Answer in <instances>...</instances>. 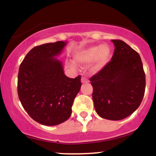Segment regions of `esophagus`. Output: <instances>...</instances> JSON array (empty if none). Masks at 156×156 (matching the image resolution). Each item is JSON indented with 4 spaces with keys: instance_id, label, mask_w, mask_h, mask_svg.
<instances>
[{
    "instance_id": "1",
    "label": "esophagus",
    "mask_w": 156,
    "mask_h": 156,
    "mask_svg": "<svg viewBox=\"0 0 156 156\" xmlns=\"http://www.w3.org/2000/svg\"><path fill=\"white\" fill-rule=\"evenodd\" d=\"M81 82L83 83H89V80L88 78H87L86 77H82L81 78Z\"/></svg>"
}]
</instances>
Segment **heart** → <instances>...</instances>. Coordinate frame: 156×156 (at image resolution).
Listing matches in <instances>:
<instances>
[{
  "instance_id": "obj_1",
  "label": "heart",
  "mask_w": 156,
  "mask_h": 156,
  "mask_svg": "<svg viewBox=\"0 0 156 156\" xmlns=\"http://www.w3.org/2000/svg\"><path fill=\"white\" fill-rule=\"evenodd\" d=\"M112 51L108 45L92 46L80 50L74 53V59L80 64H88L94 61L92 67L93 71L99 70L110 58ZM71 65H73L71 64Z\"/></svg>"
}]
</instances>
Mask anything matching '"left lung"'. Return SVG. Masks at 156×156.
<instances>
[{"label": "left lung", "mask_w": 156, "mask_h": 156, "mask_svg": "<svg viewBox=\"0 0 156 156\" xmlns=\"http://www.w3.org/2000/svg\"><path fill=\"white\" fill-rule=\"evenodd\" d=\"M112 41L115 46L112 60L89 80L98 115L120 120L140 105L145 91V73L136 51L119 39Z\"/></svg>", "instance_id": "left-lung-1"}]
</instances>
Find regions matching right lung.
<instances>
[{
    "mask_svg": "<svg viewBox=\"0 0 156 156\" xmlns=\"http://www.w3.org/2000/svg\"><path fill=\"white\" fill-rule=\"evenodd\" d=\"M66 44L58 41L36 46L20 65L17 93L21 104L34 120L48 126L69 119L81 87L80 76L68 78L62 63L55 58Z\"/></svg>",
    "mask_w": 156,
    "mask_h": 156,
    "instance_id": "obj_1",
    "label": "right lung"
}]
</instances>
